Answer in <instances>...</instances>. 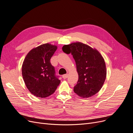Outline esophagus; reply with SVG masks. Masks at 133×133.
I'll return each instance as SVG.
<instances>
[{
  "mask_svg": "<svg viewBox=\"0 0 133 133\" xmlns=\"http://www.w3.org/2000/svg\"><path fill=\"white\" fill-rule=\"evenodd\" d=\"M68 77V74H65V75H63L62 76V78L63 79H66V78Z\"/></svg>",
  "mask_w": 133,
  "mask_h": 133,
  "instance_id": "1",
  "label": "esophagus"
}]
</instances>
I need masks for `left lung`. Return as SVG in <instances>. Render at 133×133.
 I'll return each mask as SVG.
<instances>
[{
  "instance_id": "left-lung-1",
  "label": "left lung",
  "mask_w": 133,
  "mask_h": 133,
  "mask_svg": "<svg viewBox=\"0 0 133 133\" xmlns=\"http://www.w3.org/2000/svg\"><path fill=\"white\" fill-rule=\"evenodd\" d=\"M62 50L71 53L76 63L78 80L74 92L83 98L95 95L101 89L106 77L105 62L100 53L81 42L64 45Z\"/></svg>"
}]
</instances>
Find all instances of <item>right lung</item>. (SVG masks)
<instances>
[{
	"mask_svg": "<svg viewBox=\"0 0 133 133\" xmlns=\"http://www.w3.org/2000/svg\"><path fill=\"white\" fill-rule=\"evenodd\" d=\"M57 46L42 44L29 51L23 61L22 74L24 83L31 94L45 98L55 91L60 83L50 58Z\"/></svg>",
	"mask_w": 133,
	"mask_h": 133,
	"instance_id": "add662e5",
	"label": "right lung"
}]
</instances>
